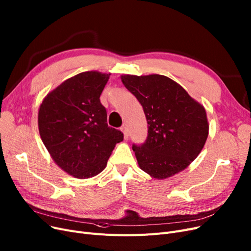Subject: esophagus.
<instances>
[{
  "label": "esophagus",
  "instance_id": "esophagus-1",
  "mask_svg": "<svg viewBox=\"0 0 251 251\" xmlns=\"http://www.w3.org/2000/svg\"><path fill=\"white\" fill-rule=\"evenodd\" d=\"M121 131H122V132H123V134H124V138L125 139H128V130H127V128L125 127V126H122L121 127Z\"/></svg>",
  "mask_w": 251,
  "mask_h": 251
}]
</instances>
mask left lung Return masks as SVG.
Returning a JSON list of instances; mask_svg holds the SVG:
<instances>
[{"label": "left lung", "mask_w": 251, "mask_h": 251, "mask_svg": "<svg viewBox=\"0 0 251 251\" xmlns=\"http://www.w3.org/2000/svg\"><path fill=\"white\" fill-rule=\"evenodd\" d=\"M121 79L142 105L148 121L146 141L132 146L140 169L157 179L185 169L207 138L204 108L167 76L124 75Z\"/></svg>", "instance_id": "8db88e82"}]
</instances>
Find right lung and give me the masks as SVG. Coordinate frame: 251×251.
<instances>
[{
  "label": "right lung",
  "mask_w": 251,
  "mask_h": 251,
  "mask_svg": "<svg viewBox=\"0 0 251 251\" xmlns=\"http://www.w3.org/2000/svg\"><path fill=\"white\" fill-rule=\"evenodd\" d=\"M110 74L82 72L46 97L38 112V129L52 160L65 172L85 179L105 168L120 130L108 126L100 97Z\"/></svg>",
  "instance_id": "1"
}]
</instances>
